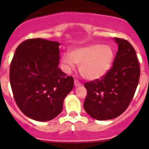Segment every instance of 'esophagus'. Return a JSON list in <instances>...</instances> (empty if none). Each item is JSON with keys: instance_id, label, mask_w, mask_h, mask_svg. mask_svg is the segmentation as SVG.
<instances>
[{"instance_id": "obj_1", "label": "esophagus", "mask_w": 149, "mask_h": 149, "mask_svg": "<svg viewBox=\"0 0 149 149\" xmlns=\"http://www.w3.org/2000/svg\"><path fill=\"white\" fill-rule=\"evenodd\" d=\"M74 85L76 86H80L81 85V84L80 82H79L78 80L75 79V80H74Z\"/></svg>"}]
</instances>
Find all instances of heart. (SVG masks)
I'll use <instances>...</instances> for the list:
<instances>
[{"label": "heart", "instance_id": "heart-1", "mask_svg": "<svg viewBox=\"0 0 149 149\" xmlns=\"http://www.w3.org/2000/svg\"><path fill=\"white\" fill-rule=\"evenodd\" d=\"M113 60L114 51L110 46L93 44L73 49L70 55H63L62 63L68 73L74 70L75 63L79 65V72L84 79L94 81L108 73Z\"/></svg>", "mask_w": 149, "mask_h": 149}]
</instances>
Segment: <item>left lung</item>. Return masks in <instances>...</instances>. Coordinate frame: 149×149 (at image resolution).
<instances>
[{"label":"left lung","instance_id":"8db88e82","mask_svg":"<svg viewBox=\"0 0 149 149\" xmlns=\"http://www.w3.org/2000/svg\"><path fill=\"white\" fill-rule=\"evenodd\" d=\"M118 50L113 65L101 79L86 82V112L94 119L107 120L126 110L136 92L140 66L133 47L126 40L115 37Z\"/></svg>","mask_w":149,"mask_h":149}]
</instances>
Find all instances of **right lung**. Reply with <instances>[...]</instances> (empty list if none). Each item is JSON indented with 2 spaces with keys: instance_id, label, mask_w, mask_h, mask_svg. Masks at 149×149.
<instances>
[{
  "instance_id": "obj_1",
  "label": "right lung",
  "mask_w": 149,
  "mask_h": 149,
  "mask_svg": "<svg viewBox=\"0 0 149 149\" xmlns=\"http://www.w3.org/2000/svg\"><path fill=\"white\" fill-rule=\"evenodd\" d=\"M60 45L58 42L29 39L18 46L10 63L13 98L31 119H54L62 112L64 99L73 88V78L58 68Z\"/></svg>"
}]
</instances>
